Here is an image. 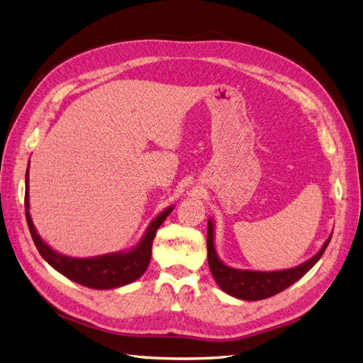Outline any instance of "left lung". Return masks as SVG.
<instances>
[{
	"mask_svg": "<svg viewBox=\"0 0 363 363\" xmlns=\"http://www.w3.org/2000/svg\"><path fill=\"white\" fill-rule=\"evenodd\" d=\"M332 235L327 238L323 244L321 250L316 252L313 257L306 260L300 265L288 269H277V271H256V269H240L228 267L219 259L216 247H215V224L212 218L207 221V262L208 268H211L212 276L216 284L221 288L225 294L235 296L238 300H247V301H257L263 298H269V296L276 295L295 281H298L304 274L312 269L315 263L321 259L324 251L330 242Z\"/></svg>",
	"mask_w": 363,
	"mask_h": 363,
	"instance_id": "obj_1",
	"label": "left lung"
}]
</instances>
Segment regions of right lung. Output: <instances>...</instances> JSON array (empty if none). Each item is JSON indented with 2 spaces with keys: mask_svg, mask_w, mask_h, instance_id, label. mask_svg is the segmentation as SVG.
Segmentation results:
<instances>
[{
  "mask_svg": "<svg viewBox=\"0 0 363 363\" xmlns=\"http://www.w3.org/2000/svg\"><path fill=\"white\" fill-rule=\"evenodd\" d=\"M30 164V163H28ZM30 186H28V168L26 172V218L33 238L40 256L47 263L60 272L67 279L92 289H115L133 283L148 268L151 260L152 239L167 216L174 211V206H169L152 219L148 224L145 233L142 235L139 242L128 250L108 252V255L94 256V257H71L52 250L45 240L40 238L38 230L33 224L30 215Z\"/></svg>",
  "mask_w": 363,
  "mask_h": 363,
  "instance_id": "add662e5",
  "label": "right lung"
}]
</instances>
